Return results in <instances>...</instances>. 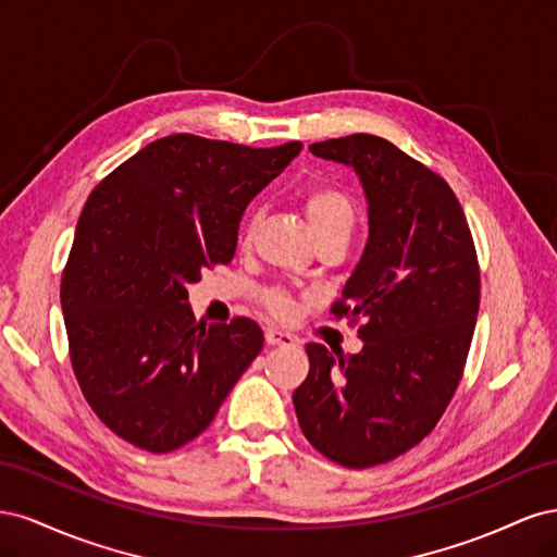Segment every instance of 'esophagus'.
<instances>
[{"mask_svg": "<svg viewBox=\"0 0 557 557\" xmlns=\"http://www.w3.org/2000/svg\"><path fill=\"white\" fill-rule=\"evenodd\" d=\"M264 342H267L269 346H290V344H295V339H293V336H290L288 332H281V330H276V327H269V330L264 332Z\"/></svg>", "mask_w": 557, "mask_h": 557, "instance_id": "34e87169", "label": "esophagus"}]
</instances>
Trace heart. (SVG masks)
I'll use <instances>...</instances> for the list:
<instances>
[{
    "label": "heart",
    "mask_w": 557,
    "mask_h": 557,
    "mask_svg": "<svg viewBox=\"0 0 557 557\" xmlns=\"http://www.w3.org/2000/svg\"><path fill=\"white\" fill-rule=\"evenodd\" d=\"M301 207H305L318 242L330 237H342L348 242L358 221V207L339 185H311L301 193ZM252 227H256V215L246 223V234H250ZM264 307L276 318H288L295 311V299L283 288H269L264 293Z\"/></svg>",
    "instance_id": "heart-1"
}]
</instances>
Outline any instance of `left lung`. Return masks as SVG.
<instances>
[{"mask_svg":"<svg viewBox=\"0 0 557 557\" xmlns=\"http://www.w3.org/2000/svg\"><path fill=\"white\" fill-rule=\"evenodd\" d=\"M348 164L369 205V239L334 318L360 323L356 356L309 344L293 393L299 428L327 460L364 469L395 460L440 423L465 372L481 272L450 185L374 134L311 144Z\"/></svg>","mask_w":557,"mask_h":557,"instance_id":"1","label":"left lung"}]
</instances>
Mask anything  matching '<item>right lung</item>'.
Returning <instances> with one entry per match:
<instances>
[{
	"instance_id": "add662e5",
	"label": "right lung",
	"mask_w": 557,
	"mask_h": 557,
	"mask_svg": "<svg viewBox=\"0 0 557 557\" xmlns=\"http://www.w3.org/2000/svg\"><path fill=\"white\" fill-rule=\"evenodd\" d=\"M299 150L172 134L90 193L62 272L64 327L83 397L132 446L193 442L262 350L256 320L197 323L188 285L232 262L248 201Z\"/></svg>"
}]
</instances>
